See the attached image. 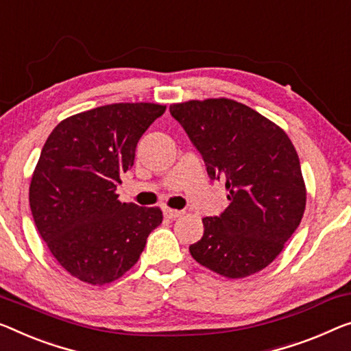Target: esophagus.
Returning a JSON list of instances; mask_svg holds the SVG:
<instances>
[{
  "label": "esophagus",
  "mask_w": 351,
  "mask_h": 351,
  "mask_svg": "<svg viewBox=\"0 0 351 351\" xmlns=\"http://www.w3.org/2000/svg\"><path fill=\"white\" fill-rule=\"evenodd\" d=\"M164 214H165V217H167V219H171V221H173V219H176V217H180V216H181L182 211H180V209H171V208H167L165 211H164Z\"/></svg>",
  "instance_id": "esophagus-1"
}]
</instances>
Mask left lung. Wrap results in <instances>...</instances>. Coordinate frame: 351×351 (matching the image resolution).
Instances as JSON below:
<instances>
[{
  "label": "left lung",
  "instance_id": "1",
  "mask_svg": "<svg viewBox=\"0 0 351 351\" xmlns=\"http://www.w3.org/2000/svg\"><path fill=\"white\" fill-rule=\"evenodd\" d=\"M205 160L211 180L226 181L230 200L221 216L203 217V237L191 255L205 268L241 279L282 252L306 209L300 158L284 130L232 99L170 106Z\"/></svg>",
  "mask_w": 351,
  "mask_h": 351
}]
</instances>
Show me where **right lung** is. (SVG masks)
I'll list each match as a JSON object with an SVG mask.
<instances>
[{
    "label": "right lung",
    "instance_id": "add662e5",
    "mask_svg": "<svg viewBox=\"0 0 351 351\" xmlns=\"http://www.w3.org/2000/svg\"><path fill=\"white\" fill-rule=\"evenodd\" d=\"M164 112L149 102L88 110L62 119L42 148L29 184L31 213L51 255L82 282L119 279L162 223L160 208L119 202L117 186L134 165L140 137Z\"/></svg>",
    "mask_w": 351,
    "mask_h": 351
}]
</instances>
